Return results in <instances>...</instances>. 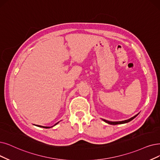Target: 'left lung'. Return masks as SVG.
<instances>
[{"label":"left lung","instance_id":"obj_1","mask_svg":"<svg viewBox=\"0 0 160 160\" xmlns=\"http://www.w3.org/2000/svg\"><path fill=\"white\" fill-rule=\"evenodd\" d=\"M138 114H137L136 116H135L134 117H132V118H130V119H129L125 120V121H107V120H106V119H103V121H105L106 123H108V124H111V125L123 124V123H128V122H129V121H131V120H132L134 118H135L138 116Z\"/></svg>","mask_w":160,"mask_h":160}]
</instances>
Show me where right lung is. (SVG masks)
<instances>
[{
  "label": "right lung",
  "mask_w": 160,
  "mask_h": 160,
  "mask_svg": "<svg viewBox=\"0 0 160 160\" xmlns=\"http://www.w3.org/2000/svg\"><path fill=\"white\" fill-rule=\"evenodd\" d=\"M59 123V122H58V123H56V124H55L54 125H56L57 123ZM39 127H43V128H50V127H43V126H41V125H39Z\"/></svg>",
  "instance_id": "right-lung-1"
}]
</instances>
